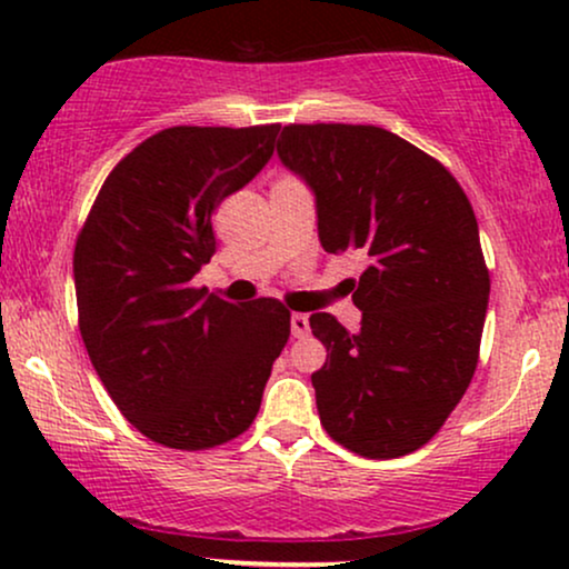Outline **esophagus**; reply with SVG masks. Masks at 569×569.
<instances>
[{"label":"esophagus","mask_w":569,"mask_h":569,"mask_svg":"<svg viewBox=\"0 0 569 569\" xmlns=\"http://www.w3.org/2000/svg\"><path fill=\"white\" fill-rule=\"evenodd\" d=\"M307 331H310V321H307L305 312H293L291 316V335L297 339L307 337Z\"/></svg>","instance_id":"34e87169"}]
</instances>
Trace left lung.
Returning <instances> with one entry per match:
<instances>
[{
  "instance_id": "8db88e82",
  "label": "left lung",
  "mask_w": 569,
  "mask_h": 569,
  "mask_svg": "<svg viewBox=\"0 0 569 569\" xmlns=\"http://www.w3.org/2000/svg\"><path fill=\"white\" fill-rule=\"evenodd\" d=\"M278 158L316 194L329 253L361 251L350 280L361 329L312 312L326 363L312 375L326 433L390 460L420 449L460 403L479 361L489 272L462 187L439 160L375 126H286Z\"/></svg>"
}]
</instances>
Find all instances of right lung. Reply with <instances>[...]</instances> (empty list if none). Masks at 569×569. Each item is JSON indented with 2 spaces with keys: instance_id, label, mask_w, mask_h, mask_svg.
I'll list each match as a JSON object with an SVG mask.
<instances>
[{
  "instance_id": "1",
  "label": "right lung",
  "mask_w": 569,
  "mask_h": 569,
  "mask_svg": "<svg viewBox=\"0 0 569 569\" xmlns=\"http://www.w3.org/2000/svg\"><path fill=\"white\" fill-rule=\"evenodd\" d=\"M280 126L166 128L107 176L74 246L80 335L117 409L171 449L232 441L291 335L278 299L240 310L192 278L213 211L272 158Z\"/></svg>"
}]
</instances>
